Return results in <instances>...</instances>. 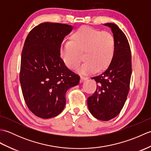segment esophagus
<instances>
[{"mask_svg": "<svg viewBox=\"0 0 151 151\" xmlns=\"http://www.w3.org/2000/svg\"><path fill=\"white\" fill-rule=\"evenodd\" d=\"M88 78L86 77V76H81V82H83V81H86V80H87Z\"/></svg>", "mask_w": 151, "mask_h": 151, "instance_id": "1", "label": "esophagus"}]
</instances>
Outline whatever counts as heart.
I'll return each mask as SVG.
<instances>
[{
  "instance_id": "b5f03b06",
  "label": "heart",
  "mask_w": 151,
  "mask_h": 151,
  "mask_svg": "<svg viewBox=\"0 0 151 151\" xmlns=\"http://www.w3.org/2000/svg\"><path fill=\"white\" fill-rule=\"evenodd\" d=\"M115 52V40L111 34L89 27L78 28L70 35L69 41H63L60 56L70 69H75L82 61L85 62L77 70L90 74L104 70L110 65Z\"/></svg>"
}]
</instances>
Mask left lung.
<instances>
[{
    "instance_id": "8db88e82",
    "label": "left lung",
    "mask_w": 151,
    "mask_h": 151,
    "mask_svg": "<svg viewBox=\"0 0 151 151\" xmlns=\"http://www.w3.org/2000/svg\"><path fill=\"white\" fill-rule=\"evenodd\" d=\"M104 25L111 28L115 37V56L103 73L92 78L98 85L87 102L93 117L109 121L120 113L126 102L132 75V57L130 45L123 32L114 23Z\"/></svg>"
}]
</instances>
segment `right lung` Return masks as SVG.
<instances>
[{"instance_id":"add662e5","label":"right lung","mask_w":151,"mask_h":151,"mask_svg":"<svg viewBox=\"0 0 151 151\" xmlns=\"http://www.w3.org/2000/svg\"><path fill=\"white\" fill-rule=\"evenodd\" d=\"M72 30L69 24L44 22L34 27L24 41L19 76L22 92L28 108L40 118L60 114L66 91L79 84V75L60 58L61 44Z\"/></svg>"}]
</instances>
